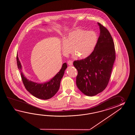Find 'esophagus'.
I'll return each instance as SVG.
<instances>
[{
	"label": "esophagus",
	"mask_w": 135,
	"mask_h": 135,
	"mask_svg": "<svg viewBox=\"0 0 135 135\" xmlns=\"http://www.w3.org/2000/svg\"><path fill=\"white\" fill-rule=\"evenodd\" d=\"M68 64L69 66H72L73 64V61L71 60H69L68 61Z\"/></svg>",
	"instance_id": "1"
}]
</instances>
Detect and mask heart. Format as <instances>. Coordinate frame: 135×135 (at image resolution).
<instances>
[{"mask_svg":"<svg viewBox=\"0 0 135 135\" xmlns=\"http://www.w3.org/2000/svg\"><path fill=\"white\" fill-rule=\"evenodd\" d=\"M98 35L93 31H87L79 29L70 32L62 44V50L65 55L73 52L80 58L88 57L97 44Z\"/></svg>","mask_w":135,"mask_h":135,"instance_id":"b5f03b06","label":"heart"}]
</instances>
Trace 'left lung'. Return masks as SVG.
<instances>
[{
	"label": "left lung",
	"mask_w": 135,
	"mask_h": 135,
	"mask_svg": "<svg viewBox=\"0 0 135 135\" xmlns=\"http://www.w3.org/2000/svg\"><path fill=\"white\" fill-rule=\"evenodd\" d=\"M100 32L94 51L88 57L75 61L76 84L84 95L94 96L108 85L116 58L114 43L108 30L100 23Z\"/></svg>",
	"instance_id": "1"
}]
</instances>
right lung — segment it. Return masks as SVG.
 Wrapping results in <instances>:
<instances>
[{
	"instance_id": "1",
	"label": "right lung",
	"mask_w": 135,
	"mask_h": 135,
	"mask_svg": "<svg viewBox=\"0 0 135 135\" xmlns=\"http://www.w3.org/2000/svg\"><path fill=\"white\" fill-rule=\"evenodd\" d=\"M17 64L19 70L22 69L20 62L16 57ZM67 68L66 63L63 64L60 70L54 77L45 83H37L26 79L21 72V78L26 89L36 98L41 99H48L54 97L57 92L60 85L61 79L63 76L65 69Z\"/></svg>"
}]
</instances>
